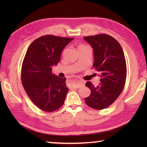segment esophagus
<instances>
[{
	"label": "esophagus",
	"mask_w": 147,
	"mask_h": 147,
	"mask_svg": "<svg viewBox=\"0 0 147 147\" xmlns=\"http://www.w3.org/2000/svg\"><path fill=\"white\" fill-rule=\"evenodd\" d=\"M69 84L71 88H79L81 86L85 85V82L82 80H77L76 79H71L69 81Z\"/></svg>",
	"instance_id": "34e87169"
}]
</instances>
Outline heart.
I'll use <instances>...</instances> for the list:
<instances>
[{
	"label": "heart",
	"instance_id": "b5f03b06",
	"mask_svg": "<svg viewBox=\"0 0 147 147\" xmlns=\"http://www.w3.org/2000/svg\"><path fill=\"white\" fill-rule=\"evenodd\" d=\"M85 48H90L87 45H81L80 47H79V50L80 49H85Z\"/></svg>",
	"mask_w": 147,
	"mask_h": 147
}]
</instances>
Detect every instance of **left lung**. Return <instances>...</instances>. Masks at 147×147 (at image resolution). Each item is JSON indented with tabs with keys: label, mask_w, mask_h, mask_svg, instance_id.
<instances>
[{
	"label": "left lung",
	"mask_w": 147,
	"mask_h": 147,
	"mask_svg": "<svg viewBox=\"0 0 147 147\" xmlns=\"http://www.w3.org/2000/svg\"><path fill=\"white\" fill-rule=\"evenodd\" d=\"M83 38L93 49V65L100 77L97 86L86 82L91 93L85 103L91 108L102 110L111 105L123 92L127 72L125 57L119 43L110 35L98 34Z\"/></svg>",
	"instance_id": "left-lung-1"
}]
</instances>
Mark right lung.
Masks as SVG:
<instances>
[{"label":"right lung","mask_w":147,"mask_h":147,"mask_svg":"<svg viewBox=\"0 0 147 147\" xmlns=\"http://www.w3.org/2000/svg\"><path fill=\"white\" fill-rule=\"evenodd\" d=\"M74 38L45 35L31 43L21 67V81L33 104L46 112L64 104L68 92L65 78L53 74L52 67L61 60L62 50Z\"/></svg>","instance_id":"1"}]
</instances>
